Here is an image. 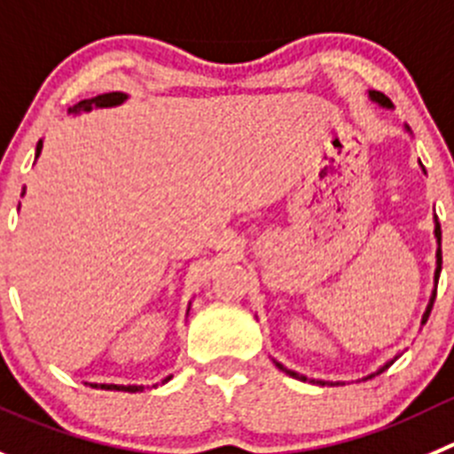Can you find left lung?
Here are the masks:
<instances>
[{"instance_id": "left-lung-1", "label": "left lung", "mask_w": 454, "mask_h": 454, "mask_svg": "<svg viewBox=\"0 0 454 454\" xmlns=\"http://www.w3.org/2000/svg\"><path fill=\"white\" fill-rule=\"evenodd\" d=\"M370 96H372V100H376V103L379 105H383V107H392V100L387 98V96H385V93H380V91H370ZM434 235H437V239H442V228H439V223H437V231H434ZM439 270H442V251L437 253V278H439ZM437 295V294H434ZM434 295H432V300H430V304H427V311H426V317H423V323H426L427 320V316H430V311H432V304H434ZM278 367L279 370H285V367L279 365L278 363ZM385 367H389V365H385ZM286 374H291L294 376V379H300V380H307L304 379V376H300V374H295V372H291V370H285ZM325 385V383H323Z\"/></svg>"}]
</instances>
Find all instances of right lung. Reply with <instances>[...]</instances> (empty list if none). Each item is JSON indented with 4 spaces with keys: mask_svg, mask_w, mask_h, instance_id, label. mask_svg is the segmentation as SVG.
<instances>
[{
    "mask_svg": "<svg viewBox=\"0 0 454 454\" xmlns=\"http://www.w3.org/2000/svg\"><path fill=\"white\" fill-rule=\"evenodd\" d=\"M127 96L121 91H112V93H103V96H96V98H89V100H80L78 105H74V107H69V112L78 114V112H89L91 107H114V105H121L122 100H125ZM42 150V141L37 143V154H40ZM165 380H169V376ZM163 380V383H165ZM91 387H100V389H118V392H138V385H91Z\"/></svg>",
    "mask_w": 454,
    "mask_h": 454,
    "instance_id": "1",
    "label": "right lung"
}]
</instances>
